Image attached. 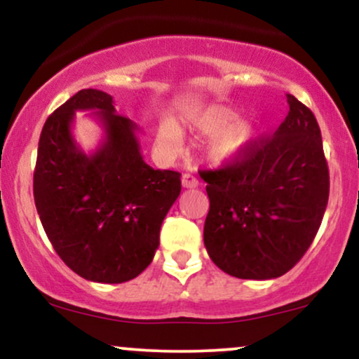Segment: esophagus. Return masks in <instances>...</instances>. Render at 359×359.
Returning a JSON list of instances; mask_svg holds the SVG:
<instances>
[{
    "mask_svg": "<svg viewBox=\"0 0 359 359\" xmlns=\"http://www.w3.org/2000/svg\"><path fill=\"white\" fill-rule=\"evenodd\" d=\"M199 185V180H197L196 175L192 174H184L182 175V187L185 189H194Z\"/></svg>",
    "mask_w": 359,
    "mask_h": 359,
    "instance_id": "34e87169",
    "label": "esophagus"
}]
</instances>
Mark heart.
Masks as SVG:
<instances>
[{
  "label": "heart",
  "mask_w": 359,
  "mask_h": 359,
  "mask_svg": "<svg viewBox=\"0 0 359 359\" xmlns=\"http://www.w3.org/2000/svg\"><path fill=\"white\" fill-rule=\"evenodd\" d=\"M185 126L201 137H211L205 145V154L214 163H229L241 158L258 137L257 123L238 118L236 111L222 104L197 111L187 119ZM156 140L172 154L179 151L184 143L179 128L167 121L156 130Z\"/></svg>",
  "instance_id": "1"
}]
</instances>
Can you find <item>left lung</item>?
<instances>
[{"label":"left lung","instance_id":"left-lung-1","mask_svg":"<svg viewBox=\"0 0 359 359\" xmlns=\"http://www.w3.org/2000/svg\"><path fill=\"white\" fill-rule=\"evenodd\" d=\"M288 114L271 137L216 170H203L209 212L204 245L236 278L287 273L314 241L329 199V168L317 119L287 94Z\"/></svg>","mask_w":359,"mask_h":359}]
</instances>
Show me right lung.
<instances>
[{
  "instance_id": "add662e5",
  "label": "right lung",
  "mask_w": 359,
  "mask_h": 359,
  "mask_svg": "<svg viewBox=\"0 0 359 359\" xmlns=\"http://www.w3.org/2000/svg\"><path fill=\"white\" fill-rule=\"evenodd\" d=\"M76 110H94L105 140L86 156L72 137ZM138 126L113 97L82 89L47 118L34 172L36 212L62 262L82 278L138 277L160 245V226L180 194V174L155 170L140 154Z\"/></svg>"
}]
</instances>
